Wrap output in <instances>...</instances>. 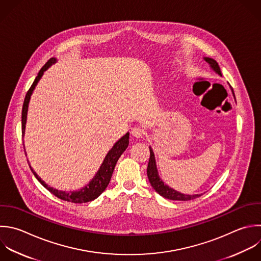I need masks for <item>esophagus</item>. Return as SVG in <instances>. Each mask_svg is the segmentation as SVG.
<instances>
[{"label": "esophagus", "mask_w": 261, "mask_h": 261, "mask_svg": "<svg viewBox=\"0 0 261 261\" xmlns=\"http://www.w3.org/2000/svg\"><path fill=\"white\" fill-rule=\"evenodd\" d=\"M132 134H133V136H135L136 138H142V137L145 135V130H144L143 128H141V127L136 126V127H134V128L132 129Z\"/></svg>", "instance_id": "obj_1"}]
</instances>
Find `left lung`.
Masks as SVG:
<instances>
[{"label":"left lung","mask_w":261,"mask_h":261,"mask_svg":"<svg viewBox=\"0 0 261 261\" xmlns=\"http://www.w3.org/2000/svg\"><path fill=\"white\" fill-rule=\"evenodd\" d=\"M204 60L210 65V67L212 68V70L217 73L218 75L221 76V71L219 68L218 63L212 59V58H208V57H204ZM231 89V88H230ZM232 91V89H231ZM233 93V92H232ZM150 148V158H149V163H148V168H147V175L149 178V181L151 184V186L153 187V189L162 197L169 199V200H177V201H189V200H193L196 199L198 197H200L202 194H196V195H186L182 193H179L175 190H173L172 188L168 187L167 185H165L163 182V180L160 178L159 174H158V170H157V166H156V161H155V155L154 152L152 150L151 147Z\"/></svg>","instance_id":"8db88e82"}]
</instances>
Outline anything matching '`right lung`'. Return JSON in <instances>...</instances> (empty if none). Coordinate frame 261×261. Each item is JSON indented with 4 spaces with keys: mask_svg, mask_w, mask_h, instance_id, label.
I'll list each match as a JSON object with an SVG mask.
<instances>
[{
    "mask_svg": "<svg viewBox=\"0 0 261 261\" xmlns=\"http://www.w3.org/2000/svg\"><path fill=\"white\" fill-rule=\"evenodd\" d=\"M57 59L56 58H51L39 71L38 76L36 77L35 82L33 83L32 87L30 88V90L27 93L24 102H23V107H22V116H21V123H22V137L24 136L25 133V124H27V118H28V110H29V104H30V100H31V96L36 88V86L38 85L39 81L41 80V77L43 76L44 72L54 63H56ZM128 139H129V133H126L122 138H120L115 144L114 146L111 148V150H109V152L107 153L106 157L104 158L103 163L101 164L99 170L97 171V173L95 174V176L93 177V179L86 185L84 188H82L79 191H70V192H65V191H59L57 189H54L52 187H49L38 174L37 172L32 168V166L30 165L33 173L35 174V176L37 177V179L48 190L50 191L53 195H55L56 197H58L61 200L67 201V202H72V203H86V202H90L95 200L96 198H98L107 188L114 167L116 165L117 160L119 159V157L121 156V154L126 150V148L128 147ZM25 151V149H24ZM30 164V163H29Z\"/></svg>",
    "mask_w": 261,
    "mask_h": 261,
    "instance_id": "right-lung-1",
    "label": "right lung"
}]
</instances>
